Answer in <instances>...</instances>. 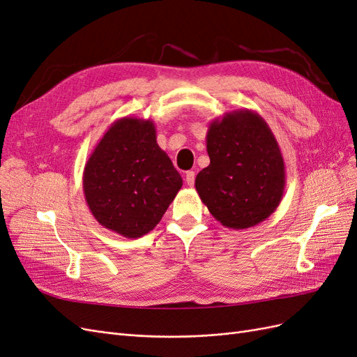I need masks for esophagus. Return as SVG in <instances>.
Wrapping results in <instances>:
<instances>
[{
	"instance_id": "obj_1",
	"label": "esophagus",
	"mask_w": 357,
	"mask_h": 357,
	"mask_svg": "<svg viewBox=\"0 0 357 357\" xmlns=\"http://www.w3.org/2000/svg\"><path fill=\"white\" fill-rule=\"evenodd\" d=\"M186 183H188V186L195 185V171H188L186 172Z\"/></svg>"
}]
</instances>
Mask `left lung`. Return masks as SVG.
<instances>
[{"label": "left lung", "mask_w": 357, "mask_h": 357, "mask_svg": "<svg viewBox=\"0 0 357 357\" xmlns=\"http://www.w3.org/2000/svg\"><path fill=\"white\" fill-rule=\"evenodd\" d=\"M207 152L210 165L198 172L195 188L215 220L247 229L277 210L286 186L284 160L261 116L244 109L214 119Z\"/></svg>", "instance_id": "left-lung-1"}]
</instances>
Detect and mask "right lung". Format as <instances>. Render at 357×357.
Wrapping results in <instances>:
<instances>
[{
	"label": "right lung",
	"instance_id": "obj_1",
	"mask_svg": "<svg viewBox=\"0 0 357 357\" xmlns=\"http://www.w3.org/2000/svg\"><path fill=\"white\" fill-rule=\"evenodd\" d=\"M183 180L158 146L156 126L122 117L95 146L83 171L84 199L104 228L138 238L160 222Z\"/></svg>",
	"mask_w": 357,
	"mask_h": 357
}]
</instances>
